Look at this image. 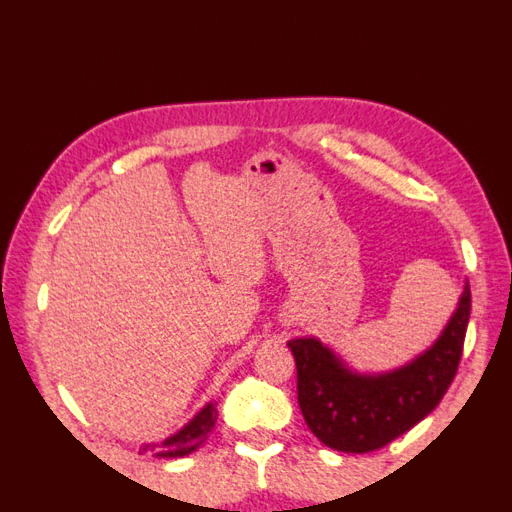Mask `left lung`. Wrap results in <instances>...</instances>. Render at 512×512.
<instances>
[{"mask_svg":"<svg viewBox=\"0 0 512 512\" xmlns=\"http://www.w3.org/2000/svg\"><path fill=\"white\" fill-rule=\"evenodd\" d=\"M470 319V286L442 333L406 364L382 373L357 370L317 337L290 339L297 402L319 442L342 453H370L433 413L457 373Z\"/></svg>","mask_w":512,"mask_h":512,"instance_id":"1","label":"left lung"}]
</instances>
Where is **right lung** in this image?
<instances>
[{
	"label": "right lung",
	"mask_w": 512,
	"mask_h": 512,
	"mask_svg": "<svg viewBox=\"0 0 512 512\" xmlns=\"http://www.w3.org/2000/svg\"><path fill=\"white\" fill-rule=\"evenodd\" d=\"M217 422V402H208L204 408H199V413L193 415L188 424L173 433L170 437L162 439V442H150L142 444L139 450L142 453H153L157 459H177V457H186L190 453L202 446L208 435L213 433Z\"/></svg>",
	"instance_id": "right-lung-1"
}]
</instances>
